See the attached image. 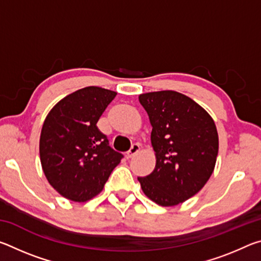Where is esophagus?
<instances>
[{
    "label": "esophagus",
    "mask_w": 261,
    "mask_h": 261,
    "mask_svg": "<svg viewBox=\"0 0 261 261\" xmlns=\"http://www.w3.org/2000/svg\"><path fill=\"white\" fill-rule=\"evenodd\" d=\"M140 151V146H139V144H134L131 146V148L129 149V151H127V153H126V155H127V158H132L134 155H136L137 153H138Z\"/></svg>",
    "instance_id": "34e87169"
}]
</instances>
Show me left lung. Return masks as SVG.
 <instances>
[{"mask_svg": "<svg viewBox=\"0 0 261 261\" xmlns=\"http://www.w3.org/2000/svg\"><path fill=\"white\" fill-rule=\"evenodd\" d=\"M152 125L156 163L138 177L141 190L161 206H175L204 188L213 173L219 136L211 115L196 101L175 91L140 94Z\"/></svg>", "mask_w": 261, "mask_h": 261, "instance_id": "left-lung-1", "label": "left lung"}]
</instances>
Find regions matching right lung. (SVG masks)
I'll return each instance as SVG.
<instances>
[{
  "instance_id": "right-lung-1",
  "label": "right lung",
  "mask_w": 261,
  "mask_h": 261,
  "mask_svg": "<svg viewBox=\"0 0 261 261\" xmlns=\"http://www.w3.org/2000/svg\"><path fill=\"white\" fill-rule=\"evenodd\" d=\"M116 92L88 86L59 101L43 122L40 161L48 182L69 200L99 194L123 154L109 146L96 123Z\"/></svg>"
}]
</instances>
